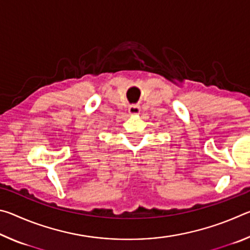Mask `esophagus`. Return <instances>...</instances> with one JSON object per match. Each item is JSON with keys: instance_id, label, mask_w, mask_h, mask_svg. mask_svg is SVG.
Listing matches in <instances>:
<instances>
[{"instance_id": "1", "label": "esophagus", "mask_w": 250, "mask_h": 250, "mask_svg": "<svg viewBox=\"0 0 250 250\" xmlns=\"http://www.w3.org/2000/svg\"><path fill=\"white\" fill-rule=\"evenodd\" d=\"M129 113L130 115H139L140 113V107L137 104H131L129 107Z\"/></svg>"}]
</instances>
